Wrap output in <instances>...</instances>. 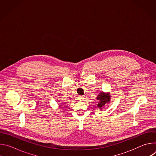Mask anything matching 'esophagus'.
<instances>
[{"label": "esophagus", "instance_id": "34e87169", "mask_svg": "<svg viewBox=\"0 0 156 156\" xmlns=\"http://www.w3.org/2000/svg\"><path fill=\"white\" fill-rule=\"evenodd\" d=\"M84 99V97H83V96H80L79 97V100L81 101H83Z\"/></svg>", "mask_w": 156, "mask_h": 156}]
</instances>
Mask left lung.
<instances>
[{"instance_id":"left-lung-1","label":"left lung","mask_w":156,"mask_h":156,"mask_svg":"<svg viewBox=\"0 0 156 156\" xmlns=\"http://www.w3.org/2000/svg\"><path fill=\"white\" fill-rule=\"evenodd\" d=\"M96 99H97V100L99 101L98 107L101 109V108H102V107H104V106L105 104L110 102V95L108 93L101 92L100 94H98Z\"/></svg>"}]
</instances>
